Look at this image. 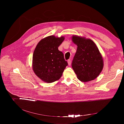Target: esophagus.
Masks as SVG:
<instances>
[{
    "label": "esophagus",
    "instance_id": "obj_1",
    "mask_svg": "<svg viewBox=\"0 0 124 124\" xmlns=\"http://www.w3.org/2000/svg\"><path fill=\"white\" fill-rule=\"evenodd\" d=\"M68 63L69 65H70V64H71V60H70V59L68 60Z\"/></svg>",
    "mask_w": 124,
    "mask_h": 124
}]
</instances>
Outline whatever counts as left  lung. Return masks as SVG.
Listing matches in <instances>:
<instances>
[{
	"mask_svg": "<svg viewBox=\"0 0 124 124\" xmlns=\"http://www.w3.org/2000/svg\"><path fill=\"white\" fill-rule=\"evenodd\" d=\"M72 40L78 46L72 67L78 79L83 82L94 80L100 75L103 67L98 48L89 39L73 36Z\"/></svg>",
	"mask_w": 124,
	"mask_h": 124,
	"instance_id": "1",
	"label": "left lung"
}]
</instances>
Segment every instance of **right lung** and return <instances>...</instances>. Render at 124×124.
Masks as SVG:
<instances>
[{
  "label": "right lung",
  "mask_w": 124,
  "mask_h": 124,
  "mask_svg": "<svg viewBox=\"0 0 124 124\" xmlns=\"http://www.w3.org/2000/svg\"><path fill=\"white\" fill-rule=\"evenodd\" d=\"M64 40V37L48 36L41 40L34 50L33 71L45 82L51 83L58 80L68 66L63 52L58 48Z\"/></svg>",
  "instance_id": "add662e5"
}]
</instances>
